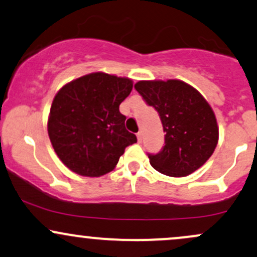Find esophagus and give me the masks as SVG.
<instances>
[{
  "instance_id": "34e87169",
  "label": "esophagus",
  "mask_w": 257,
  "mask_h": 257,
  "mask_svg": "<svg viewBox=\"0 0 257 257\" xmlns=\"http://www.w3.org/2000/svg\"><path fill=\"white\" fill-rule=\"evenodd\" d=\"M137 137H138L139 143H143V132H139L137 134Z\"/></svg>"
}]
</instances>
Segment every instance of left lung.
<instances>
[{
    "label": "left lung",
    "mask_w": 257,
    "mask_h": 257,
    "mask_svg": "<svg viewBox=\"0 0 257 257\" xmlns=\"http://www.w3.org/2000/svg\"><path fill=\"white\" fill-rule=\"evenodd\" d=\"M134 88L158 112L166 134L161 151L147 153L151 166L174 178L190 175L202 167L219 139L216 118L205 99L178 79L141 81Z\"/></svg>",
    "instance_id": "8db88e82"
}]
</instances>
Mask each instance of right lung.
Segmentation results:
<instances>
[{"label": "right lung", "mask_w": 257, "mask_h": 257, "mask_svg": "<svg viewBox=\"0 0 257 257\" xmlns=\"http://www.w3.org/2000/svg\"><path fill=\"white\" fill-rule=\"evenodd\" d=\"M133 82L95 72L64 85L55 95L48 119V135L61 162L83 176L111 172L137 143L125 129L120 102L131 94Z\"/></svg>", "instance_id": "add662e5"}]
</instances>
